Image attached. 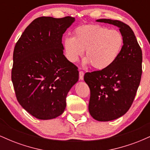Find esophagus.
Segmentation results:
<instances>
[{"instance_id":"esophagus-1","label":"esophagus","mask_w":150,"mask_h":150,"mask_svg":"<svg viewBox=\"0 0 150 150\" xmlns=\"http://www.w3.org/2000/svg\"><path fill=\"white\" fill-rule=\"evenodd\" d=\"M84 74H85V73L83 71L79 72V75H80V79L81 80H82L84 79Z\"/></svg>"}]
</instances>
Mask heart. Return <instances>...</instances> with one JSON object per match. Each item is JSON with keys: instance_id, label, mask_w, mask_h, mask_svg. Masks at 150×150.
<instances>
[{"instance_id": "b5f03b06", "label": "heart", "mask_w": 150, "mask_h": 150, "mask_svg": "<svg viewBox=\"0 0 150 150\" xmlns=\"http://www.w3.org/2000/svg\"><path fill=\"white\" fill-rule=\"evenodd\" d=\"M123 44V35L118 30L89 25L75 29L73 37L65 38L63 46L69 61L77 62L85 50V63H90L96 69L102 70L116 61Z\"/></svg>"}]
</instances>
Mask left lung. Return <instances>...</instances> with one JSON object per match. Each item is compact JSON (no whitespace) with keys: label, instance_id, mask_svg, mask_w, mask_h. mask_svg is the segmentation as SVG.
<instances>
[{"label":"left lung","instance_id":"8db88e82","mask_svg":"<svg viewBox=\"0 0 150 150\" xmlns=\"http://www.w3.org/2000/svg\"><path fill=\"white\" fill-rule=\"evenodd\" d=\"M97 22L117 26L123 37V45L112 65L84 76L90 89L89 113L99 121H109L123 116L133 102L142 73V53L128 25L111 19Z\"/></svg>","mask_w":150,"mask_h":150}]
</instances>
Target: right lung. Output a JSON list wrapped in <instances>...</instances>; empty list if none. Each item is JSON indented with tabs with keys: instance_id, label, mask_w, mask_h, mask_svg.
I'll use <instances>...</instances> for the list:
<instances>
[{
	"instance_id": "add662e5",
	"label": "right lung",
	"mask_w": 150,
	"mask_h": 150,
	"mask_svg": "<svg viewBox=\"0 0 150 150\" xmlns=\"http://www.w3.org/2000/svg\"><path fill=\"white\" fill-rule=\"evenodd\" d=\"M73 17H40L33 20L15 44L11 79L19 104L34 117L59 116L66 97L78 81L77 67L63 55L62 37Z\"/></svg>"
}]
</instances>
